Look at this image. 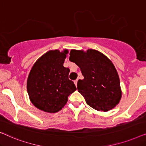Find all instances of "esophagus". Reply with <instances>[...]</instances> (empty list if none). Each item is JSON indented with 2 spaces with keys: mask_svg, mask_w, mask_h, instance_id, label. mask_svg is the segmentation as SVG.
I'll use <instances>...</instances> for the list:
<instances>
[{
  "mask_svg": "<svg viewBox=\"0 0 146 146\" xmlns=\"http://www.w3.org/2000/svg\"><path fill=\"white\" fill-rule=\"evenodd\" d=\"M74 82L76 86H77V82H78V80H76L74 81Z\"/></svg>",
  "mask_w": 146,
  "mask_h": 146,
  "instance_id": "esophagus-1",
  "label": "esophagus"
}]
</instances>
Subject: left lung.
I'll return each mask as SVG.
<instances>
[{"label":"left lung","mask_w":146,"mask_h":146,"mask_svg":"<svg viewBox=\"0 0 146 146\" xmlns=\"http://www.w3.org/2000/svg\"><path fill=\"white\" fill-rule=\"evenodd\" d=\"M69 60L80 68L84 79L78 81L77 88L88 105L108 111L118 104L122 94L119 76L106 56L96 50H71Z\"/></svg>","instance_id":"8db88e82"}]
</instances>
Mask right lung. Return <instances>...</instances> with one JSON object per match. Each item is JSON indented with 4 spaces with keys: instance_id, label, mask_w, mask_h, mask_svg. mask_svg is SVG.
I'll return each mask as SVG.
<instances>
[{
    "instance_id": "add662e5",
    "label": "right lung",
    "mask_w": 146,
    "mask_h": 146,
    "mask_svg": "<svg viewBox=\"0 0 146 146\" xmlns=\"http://www.w3.org/2000/svg\"><path fill=\"white\" fill-rule=\"evenodd\" d=\"M68 50H51L34 64L27 80V91L31 102L45 112L56 113L68 102L76 90L68 78L70 70L63 66Z\"/></svg>"
}]
</instances>
